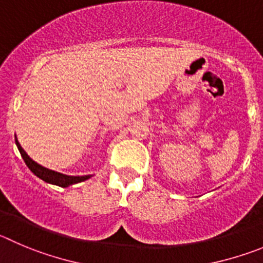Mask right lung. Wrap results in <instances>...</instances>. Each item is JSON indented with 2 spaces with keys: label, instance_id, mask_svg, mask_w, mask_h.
I'll use <instances>...</instances> for the list:
<instances>
[{
  "label": "right lung",
  "instance_id": "right-lung-1",
  "mask_svg": "<svg viewBox=\"0 0 263 263\" xmlns=\"http://www.w3.org/2000/svg\"><path fill=\"white\" fill-rule=\"evenodd\" d=\"M15 144H16V146H18V151H19V153H21L22 158H23L24 162H26L27 167H28L32 173L35 174L37 178H40L41 180L45 181V183L66 188V187H70V185H72V184L82 183V181L87 180V179H89L90 176H92V175H82V176L66 175V174L58 173V171H54V170H50V168L44 167V166L39 165L37 162L33 161V159H32L31 157L26 153V151H24V149L21 146V144H19L18 139H16V135H15Z\"/></svg>",
  "mask_w": 263,
  "mask_h": 263
}]
</instances>
